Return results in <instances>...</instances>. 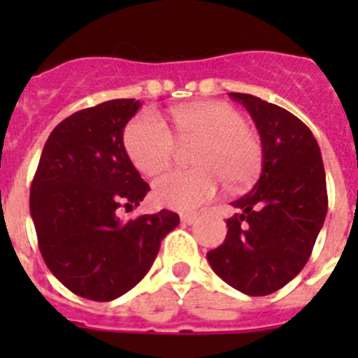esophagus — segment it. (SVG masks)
<instances>
[{
    "label": "esophagus",
    "mask_w": 358,
    "mask_h": 358,
    "mask_svg": "<svg viewBox=\"0 0 358 358\" xmlns=\"http://www.w3.org/2000/svg\"><path fill=\"white\" fill-rule=\"evenodd\" d=\"M197 220V213H181V222L194 224Z\"/></svg>",
    "instance_id": "34e87169"
}]
</instances>
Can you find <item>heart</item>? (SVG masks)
Returning <instances> with one entry per match:
<instances>
[{"instance_id":"heart-1","label":"heart","mask_w":358,"mask_h":358,"mask_svg":"<svg viewBox=\"0 0 358 358\" xmlns=\"http://www.w3.org/2000/svg\"><path fill=\"white\" fill-rule=\"evenodd\" d=\"M179 140H201L195 150L197 169L170 170L154 181L157 204L172 210H195L210 201L222 181L240 188L252 181L262 164V143L238 110L224 102H194L170 110ZM123 143L129 159L147 176L170 163L176 140L166 123L145 110L129 122Z\"/></svg>"}]
</instances>
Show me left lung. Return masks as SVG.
I'll use <instances>...</instances> for the list:
<instances>
[{
    "instance_id": "left-lung-1",
    "label": "left lung",
    "mask_w": 358,
    "mask_h": 358,
    "mask_svg": "<svg viewBox=\"0 0 358 358\" xmlns=\"http://www.w3.org/2000/svg\"><path fill=\"white\" fill-rule=\"evenodd\" d=\"M249 110L262 140L255 188L231 202L222 245L208 262L227 285L248 296L285 287L308 262L328 211L327 176L314 134L287 109L252 94L229 93Z\"/></svg>"
}]
</instances>
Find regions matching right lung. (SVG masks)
<instances>
[{
	"mask_svg": "<svg viewBox=\"0 0 358 358\" xmlns=\"http://www.w3.org/2000/svg\"><path fill=\"white\" fill-rule=\"evenodd\" d=\"M140 100L82 109L52 131L30 188V213L44 262L66 289L113 301L143 280L179 215L161 210L122 220L150 186L129 159L123 129Z\"/></svg>",
	"mask_w": 358,
	"mask_h": 358,
	"instance_id": "obj_1",
	"label": "right lung"
}]
</instances>
